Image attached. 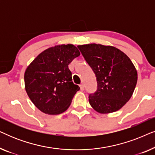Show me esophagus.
Masks as SVG:
<instances>
[{
  "instance_id": "1",
  "label": "esophagus",
  "mask_w": 155,
  "mask_h": 155,
  "mask_svg": "<svg viewBox=\"0 0 155 155\" xmlns=\"http://www.w3.org/2000/svg\"><path fill=\"white\" fill-rule=\"evenodd\" d=\"M80 90H81L82 91L84 90V84H80Z\"/></svg>"
}]
</instances>
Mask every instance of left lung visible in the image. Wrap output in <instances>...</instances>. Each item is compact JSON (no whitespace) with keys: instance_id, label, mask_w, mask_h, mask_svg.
Wrapping results in <instances>:
<instances>
[{"instance_id":"obj_1","label":"left lung","mask_w":155,"mask_h":155,"mask_svg":"<svg viewBox=\"0 0 155 155\" xmlns=\"http://www.w3.org/2000/svg\"><path fill=\"white\" fill-rule=\"evenodd\" d=\"M78 48L96 75L97 90L89 96L91 107L100 114L121 109L132 97L137 81L129 57L111 46L89 44Z\"/></svg>"}]
</instances>
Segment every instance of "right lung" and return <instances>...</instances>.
Masks as SVG:
<instances>
[{"label":"right lung","instance_id":"1","mask_svg":"<svg viewBox=\"0 0 155 155\" xmlns=\"http://www.w3.org/2000/svg\"><path fill=\"white\" fill-rule=\"evenodd\" d=\"M80 53L73 44H62L44 50L25 73V90L40 111L58 115L71 105L79 86L72 82L68 65Z\"/></svg>","mask_w":155,"mask_h":155}]
</instances>
